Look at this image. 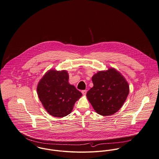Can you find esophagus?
Wrapping results in <instances>:
<instances>
[{
    "label": "esophagus",
    "instance_id": "esophagus-1",
    "mask_svg": "<svg viewBox=\"0 0 159 159\" xmlns=\"http://www.w3.org/2000/svg\"><path fill=\"white\" fill-rule=\"evenodd\" d=\"M87 93V91L86 90H83V91H82V93L83 95H86V93Z\"/></svg>",
    "mask_w": 159,
    "mask_h": 159
}]
</instances>
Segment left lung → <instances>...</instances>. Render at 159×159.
I'll use <instances>...</instances> for the list:
<instances>
[{
	"label": "left lung",
	"mask_w": 159,
	"mask_h": 159,
	"mask_svg": "<svg viewBox=\"0 0 159 159\" xmlns=\"http://www.w3.org/2000/svg\"><path fill=\"white\" fill-rule=\"evenodd\" d=\"M93 86L86 93L98 114L109 116L118 112L129 93L128 82L115 68L98 71L92 77Z\"/></svg>",
	"instance_id": "obj_1"
}]
</instances>
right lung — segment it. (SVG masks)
I'll use <instances>...</instances> for the list:
<instances>
[{"mask_svg": "<svg viewBox=\"0 0 159 159\" xmlns=\"http://www.w3.org/2000/svg\"><path fill=\"white\" fill-rule=\"evenodd\" d=\"M66 70H50L44 75L37 86L39 100L50 115L62 118L70 114L75 103L82 94L68 83Z\"/></svg>", "mask_w": 159, "mask_h": 159, "instance_id": "1", "label": "right lung"}]
</instances>
